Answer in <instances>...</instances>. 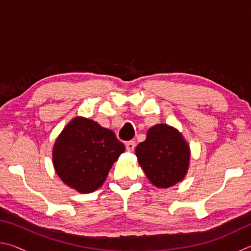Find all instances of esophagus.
<instances>
[{
	"label": "esophagus",
	"instance_id": "esophagus-1",
	"mask_svg": "<svg viewBox=\"0 0 251 251\" xmlns=\"http://www.w3.org/2000/svg\"><path fill=\"white\" fill-rule=\"evenodd\" d=\"M135 146H136V144H135L134 141L127 142L126 143V150H127V151H134Z\"/></svg>",
	"mask_w": 251,
	"mask_h": 251
}]
</instances>
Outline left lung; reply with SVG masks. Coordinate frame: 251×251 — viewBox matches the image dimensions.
Wrapping results in <instances>:
<instances>
[{
	"label": "left lung",
	"instance_id": "8db88e82",
	"mask_svg": "<svg viewBox=\"0 0 251 251\" xmlns=\"http://www.w3.org/2000/svg\"><path fill=\"white\" fill-rule=\"evenodd\" d=\"M135 152L147 178L158 188L177 184L188 171V144L179 131L166 124L151 127L146 139L138 144Z\"/></svg>",
	"mask_w": 251,
	"mask_h": 251
}]
</instances>
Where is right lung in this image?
Listing matches in <instances>:
<instances>
[{"instance_id":"add662e5","label":"right lung","mask_w":251,"mask_h":251,"mask_svg":"<svg viewBox=\"0 0 251 251\" xmlns=\"http://www.w3.org/2000/svg\"><path fill=\"white\" fill-rule=\"evenodd\" d=\"M124 151L114 131L88 118L75 117L54 144L53 164L67 186L78 193H92L103 185Z\"/></svg>"}]
</instances>
